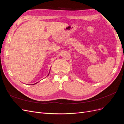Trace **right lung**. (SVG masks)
<instances>
[{"mask_svg": "<svg viewBox=\"0 0 124 124\" xmlns=\"http://www.w3.org/2000/svg\"><path fill=\"white\" fill-rule=\"evenodd\" d=\"M36 83H35V84H36ZM32 85H33V84H32Z\"/></svg>", "mask_w": 124, "mask_h": 124, "instance_id": "obj_1", "label": "right lung"}]
</instances>
